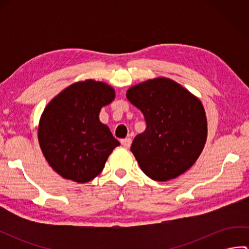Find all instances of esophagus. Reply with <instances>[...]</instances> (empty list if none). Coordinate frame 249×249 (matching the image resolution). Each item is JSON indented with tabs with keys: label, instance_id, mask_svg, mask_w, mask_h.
Returning <instances> with one entry per match:
<instances>
[{
	"label": "esophagus",
	"instance_id": "obj_1",
	"mask_svg": "<svg viewBox=\"0 0 249 249\" xmlns=\"http://www.w3.org/2000/svg\"><path fill=\"white\" fill-rule=\"evenodd\" d=\"M121 143L123 146L125 147H129L131 144V139L130 138H125V139H122L121 140Z\"/></svg>",
	"mask_w": 249,
	"mask_h": 249
}]
</instances>
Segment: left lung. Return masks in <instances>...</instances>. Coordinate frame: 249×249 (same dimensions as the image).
Here are the masks:
<instances>
[{"label":"left lung","instance_id":"left-lung-1","mask_svg":"<svg viewBox=\"0 0 249 249\" xmlns=\"http://www.w3.org/2000/svg\"><path fill=\"white\" fill-rule=\"evenodd\" d=\"M126 97L143 113L146 123L130 147L141 170L158 182L186 172L197 161L208 138L201 100L166 77L133 86Z\"/></svg>","mask_w":249,"mask_h":249}]
</instances>
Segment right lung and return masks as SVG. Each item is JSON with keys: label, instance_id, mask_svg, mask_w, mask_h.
I'll return each mask as SVG.
<instances>
[{"label": "right lung", "instance_id": "add662e5", "mask_svg": "<svg viewBox=\"0 0 249 249\" xmlns=\"http://www.w3.org/2000/svg\"><path fill=\"white\" fill-rule=\"evenodd\" d=\"M115 97L108 83L87 79L71 83L52 98L38 124L40 150L62 178L88 183L103 171L120 142L99 121V112Z\"/></svg>", "mask_w": 249, "mask_h": 249}]
</instances>
